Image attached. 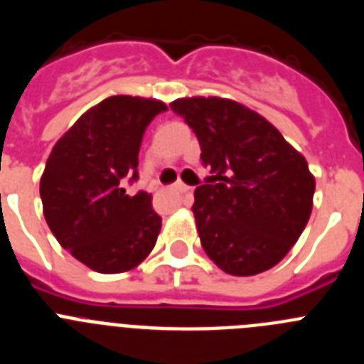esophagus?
I'll return each mask as SVG.
<instances>
[{"label":"esophagus","mask_w":364,"mask_h":364,"mask_svg":"<svg viewBox=\"0 0 364 364\" xmlns=\"http://www.w3.org/2000/svg\"><path fill=\"white\" fill-rule=\"evenodd\" d=\"M173 188H175L178 193H189V191H191V188H189V186H186V184H182V182H176Z\"/></svg>","instance_id":"1"}]
</instances>
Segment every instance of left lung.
Listing matches in <instances>:
<instances>
[{"label": "left lung", "instance_id": "1", "mask_svg": "<svg viewBox=\"0 0 364 364\" xmlns=\"http://www.w3.org/2000/svg\"><path fill=\"white\" fill-rule=\"evenodd\" d=\"M169 107L197 134L210 176L193 215L205 255L250 277L281 262L308 224L315 178L275 125L230 98L191 96Z\"/></svg>", "mask_w": 364, "mask_h": 364}]
</instances>
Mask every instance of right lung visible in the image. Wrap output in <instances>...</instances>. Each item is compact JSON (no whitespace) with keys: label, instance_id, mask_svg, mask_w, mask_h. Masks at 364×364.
Returning <instances> with one entry per match:
<instances>
[{"label":"right lung","instance_id":"add662e5","mask_svg":"<svg viewBox=\"0 0 364 364\" xmlns=\"http://www.w3.org/2000/svg\"><path fill=\"white\" fill-rule=\"evenodd\" d=\"M167 105L140 96H109L85 111L50 151L40 180L45 220L62 247L98 273L136 268L153 252L162 218L153 197H129L149 122Z\"/></svg>","mask_w":364,"mask_h":364}]
</instances>
